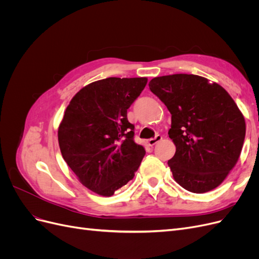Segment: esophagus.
I'll list each match as a JSON object with an SVG mask.
<instances>
[{"label":"esophagus","instance_id":"obj_1","mask_svg":"<svg viewBox=\"0 0 259 259\" xmlns=\"http://www.w3.org/2000/svg\"><path fill=\"white\" fill-rule=\"evenodd\" d=\"M161 140H162V136L156 135L154 138H151V139L148 140V145L150 147H153L154 145H156L159 142H161Z\"/></svg>","mask_w":259,"mask_h":259}]
</instances>
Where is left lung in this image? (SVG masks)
<instances>
[{
    "mask_svg": "<svg viewBox=\"0 0 259 259\" xmlns=\"http://www.w3.org/2000/svg\"><path fill=\"white\" fill-rule=\"evenodd\" d=\"M149 89L171 114L168 136L176 152L167 163L186 190L204 193L221 185L236 165L245 120L224 88L194 74L154 77Z\"/></svg>",
    "mask_w": 259,
    "mask_h": 259,
    "instance_id": "obj_1",
    "label": "left lung"
}]
</instances>
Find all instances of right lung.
Listing matches in <instances>:
<instances>
[{
	"label": "right lung",
	"instance_id": "add662e5",
	"mask_svg": "<svg viewBox=\"0 0 259 259\" xmlns=\"http://www.w3.org/2000/svg\"><path fill=\"white\" fill-rule=\"evenodd\" d=\"M147 82V77H108L86 85L59 124L62 158L83 186L103 197L134 178L146 153L134 142L127 109Z\"/></svg>",
	"mask_w": 259,
	"mask_h": 259
}]
</instances>
